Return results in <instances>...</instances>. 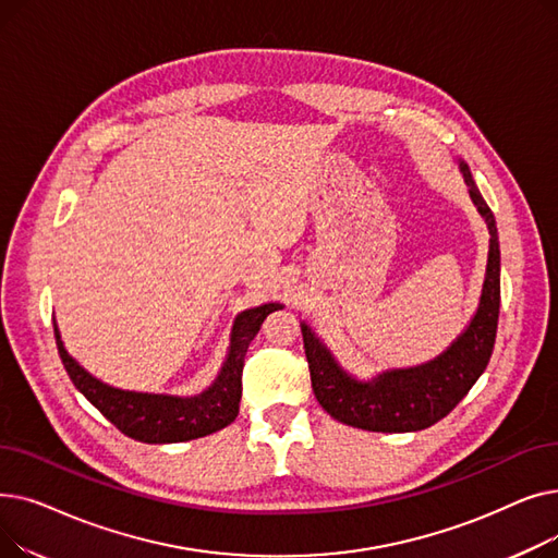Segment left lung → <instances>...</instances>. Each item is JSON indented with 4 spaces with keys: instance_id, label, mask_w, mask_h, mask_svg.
<instances>
[{
    "instance_id": "obj_1",
    "label": "left lung",
    "mask_w": 558,
    "mask_h": 558,
    "mask_svg": "<svg viewBox=\"0 0 558 558\" xmlns=\"http://www.w3.org/2000/svg\"><path fill=\"white\" fill-rule=\"evenodd\" d=\"M480 215L490 232L482 301L468 330L441 357L416 368L391 371L373 383L345 375L328 348L307 326H301L310 364L312 389L318 404L343 425L368 432H418L446 418L488 366L493 355L497 316H500V242L495 217L482 198L468 165H459Z\"/></svg>"
}]
</instances>
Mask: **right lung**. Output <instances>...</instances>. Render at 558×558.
Returning a JSON list of instances; mask_svg holds the SVG:
<instances>
[{"mask_svg": "<svg viewBox=\"0 0 558 558\" xmlns=\"http://www.w3.org/2000/svg\"><path fill=\"white\" fill-rule=\"evenodd\" d=\"M282 310L280 303H269L234 318L230 337V355L215 379V385L194 398L151 396L112 389L90 373H85L63 348L58 328L53 326L58 355L74 383V387L90 400L99 412L122 434L142 444H181L190 438L208 436L228 427L240 414L242 371L246 350L257 335L262 320L271 312Z\"/></svg>", "mask_w": 558, "mask_h": 558, "instance_id": "obj_1", "label": "right lung"}]
</instances>
